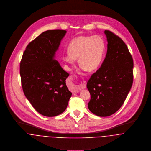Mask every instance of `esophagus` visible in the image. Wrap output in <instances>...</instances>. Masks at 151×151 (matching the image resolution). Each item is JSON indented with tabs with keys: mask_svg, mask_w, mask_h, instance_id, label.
Here are the masks:
<instances>
[{
	"mask_svg": "<svg viewBox=\"0 0 151 151\" xmlns=\"http://www.w3.org/2000/svg\"><path fill=\"white\" fill-rule=\"evenodd\" d=\"M86 81H83L80 84V85H79V86L77 87V89L74 92V93H78L79 92H80L81 90L84 89V88H86Z\"/></svg>",
	"mask_w": 151,
	"mask_h": 151,
	"instance_id": "esophagus-1",
	"label": "esophagus"
}]
</instances>
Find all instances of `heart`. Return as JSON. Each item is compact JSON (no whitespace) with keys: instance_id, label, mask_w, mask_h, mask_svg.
I'll return each instance as SVG.
<instances>
[{"instance_id":"1","label":"heart","mask_w":151,"mask_h":151,"mask_svg":"<svg viewBox=\"0 0 151 151\" xmlns=\"http://www.w3.org/2000/svg\"><path fill=\"white\" fill-rule=\"evenodd\" d=\"M105 50V43L99 36H79L69 43L68 51L64 55V61L71 65L78 64L82 72L94 71L99 67Z\"/></svg>"}]
</instances>
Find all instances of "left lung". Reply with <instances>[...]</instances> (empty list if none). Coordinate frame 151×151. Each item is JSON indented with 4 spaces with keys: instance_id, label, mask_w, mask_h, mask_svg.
Returning <instances> with one entry per match:
<instances>
[{
    "instance_id": "obj_1",
    "label": "left lung",
    "mask_w": 151,
    "mask_h": 151,
    "mask_svg": "<svg viewBox=\"0 0 151 151\" xmlns=\"http://www.w3.org/2000/svg\"><path fill=\"white\" fill-rule=\"evenodd\" d=\"M107 52L100 68L87 83L89 110L99 116L116 112L124 104L133 84V60L123 40L105 30Z\"/></svg>"
}]
</instances>
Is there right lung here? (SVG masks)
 <instances>
[{"label":"right lung","instance_id":"1","mask_svg":"<svg viewBox=\"0 0 151 151\" xmlns=\"http://www.w3.org/2000/svg\"><path fill=\"white\" fill-rule=\"evenodd\" d=\"M66 33L62 29L43 32L28 45L20 63L24 95L33 108L46 116L65 111L72 95L65 83L69 74L55 59Z\"/></svg>","mask_w":151,"mask_h":151}]
</instances>
